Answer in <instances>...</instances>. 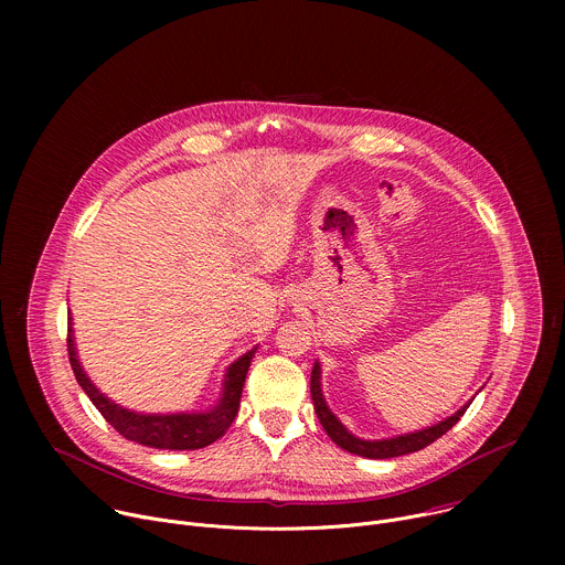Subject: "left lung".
<instances>
[{
	"instance_id": "1",
	"label": "left lung",
	"mask_w": 565,
	"mask_h": 565,
	"mask_svg": "<svg viewBox=\"0 0 565 565\" xmlns=\"http://www.w3.org/2000/svg\"><path fill=\"white\" fill-rule=\"evenodd\" d=\"M321 369L319 362H315L312 373H310V395H312V405H315V414L324 427V431L331 436V440L335 445H340L342 449L364 456V458H395V456H405V454H414L425 449L427 445H431L434 440H438L443 434H447L467 412V407L471 405V399L467 402L465 407H460L454 416L445 418L443 423L427 427L423 431H414V434H405V436H395V438H386V440H362L358 436H353L340 420L338 416L329 409L324 393H321Z\"/></svg>"
}]
</instances>
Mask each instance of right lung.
Listing matches in <instances>:
<instances>
[{"instance_id": "add662e5", "label": "right lung", "mask_w": 565, "mask_h": 565, "mask_svg": "<svg viewBox=\"0 0 565 565\" xmlns=\"http://www.w3.org/2000/svg\"><path fill=\"white\" fill-rule=\"evenodd\" d=\"M66 347H68V362L73 369V375L77 384L85 388L89 399L96 405V409L105 416V420L127 440H134L145 447L153 449H201L218 440L232 425L238 412V402H241V391H244V382L250 369V362L255 358V351H248L246 355H241L236 362L227 366L225 380H223V391L218 405L212 407L210 412H199V414H136L129 412L120 405H116L114 399H109L105 393H100L94 382L87 377L83 364L77 360L75 342H73V331H71V317H68V335H66Z\"/></svg>"}]
</instances>
